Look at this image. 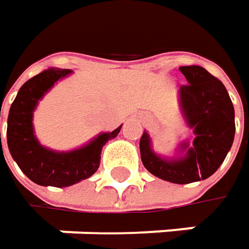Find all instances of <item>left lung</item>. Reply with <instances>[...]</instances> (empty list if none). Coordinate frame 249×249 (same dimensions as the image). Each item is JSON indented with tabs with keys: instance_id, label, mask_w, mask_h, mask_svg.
Masks as SVG:
<instances>
[{
	"instance_id": "8db88e82",
	"label": "left lung",
	"mask_w": 249,
	"mask_h": 249,
	"mask_svg": "<svg viewBox=\"0 0 249 249\" xmlns=\"http://www.w3.org/2000/svg\"><path fill=\"white\" fill-rule=\"evenodd\" d=\"M188 85L179 88V107L192 144L182 141L174 157L158 155L144 131L140 151L144 167L152 175L174 182L190 184L211 177L224 162L235 135L234 105L224 84L199 65L179 67Z\"/></svg>"
}]
</instances>
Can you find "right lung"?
<instances>
[{"label":"right lung","mask_w":249,"mask_h":249,"mask_svg":"<svg viewBox=\"0 0 249 249\" xmlns=\"http://www.w3.org/2000/svg\"><path fill=\"white\" fill-rule=\"evenodd\" d=\"M70 74L71 70L48 68L28 79L19 88L8 114L7 144L12 160L33 182L42 187L64 188L89 178L100 167L102 147L115 138L123 126L112 132H101L71 151H54L41 145L33 124L35 108L57 81Z\"/></svg>","instance_id":"add662e5"}]
</instances>
